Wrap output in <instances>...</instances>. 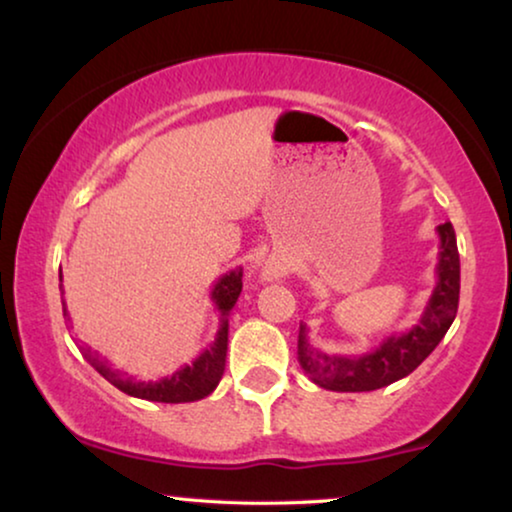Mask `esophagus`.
<instances>
[{
    "instance_id": "1",
    "label": "esophagus",
    "mask_w": 512,
    "mask_h": 512,
    "mask_svg": "<svg viewBox=\"0 0 512 512\" xmlns=\"http://www.w3.org/2000/svg\"><path fill=\"white\" fill-rule=\"evenodd\" d=\"M268 277L272 279V277H279V272L277 270H268Z\"/></svg>"
}]
</instances>
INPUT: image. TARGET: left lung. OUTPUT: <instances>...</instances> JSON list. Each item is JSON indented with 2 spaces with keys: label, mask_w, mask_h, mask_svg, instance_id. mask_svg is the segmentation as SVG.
Masks as SVG:
<instances>
[{
  "label": "left lung",
  "mask_w": 512,
  "mask_h": 512,
  "mask_svg": "<svg viewBox=\"0 0 512 512\" xmlns=\"http://www.w3.org/2000/svg\"><path fill=\"white\" fill-rule=\"evenodd\" d=\"M436 286L426 303L422 319L405 333H394L361 356L326 354L307 340V326L300 324L298 361L305 375L331 391H375L410 375L445 338L457 317L459 305V251L452 223L438 226Z\"/></svg>",
  "instance_id": "1"
}]
</instances>
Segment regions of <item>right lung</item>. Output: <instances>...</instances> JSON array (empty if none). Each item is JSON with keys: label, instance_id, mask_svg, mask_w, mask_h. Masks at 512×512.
Listing matches in <instances>:
<instances>
[{"label": "right lung", "instance_id": "right-lung-1", "mask_svg": "<svg viewBox=\"0 0 512 512\" xmlns=\"http://www.w3.org/2000/svg\"><path fill=\"white\" fill-rule=\"evenodd\" d=\"M60 282H62V270H60ZM60 291L65 293L60 284ZM242 291V268H235L226 272L216 279L214 289L209 296H212V303L221 314L219 331H216V338L212 345H209L205 352H200L198 359L188 366L174 370L172 375L160 377V380H135V377H128L121 370H114L107 361L97 359V354L90 352V349H83L81 352L90 361L97 373H100L104 380H109L116 389H121L123 394L144 398V401L153 403H193L200 401L212 394V391L219 387L223 370H226V352H228V314L233 310L237 298H240ZM62 314L69 319L65 298H62Z\"/></svg>", "mask_w": 512, "mask_h": 512}]
</instances>
